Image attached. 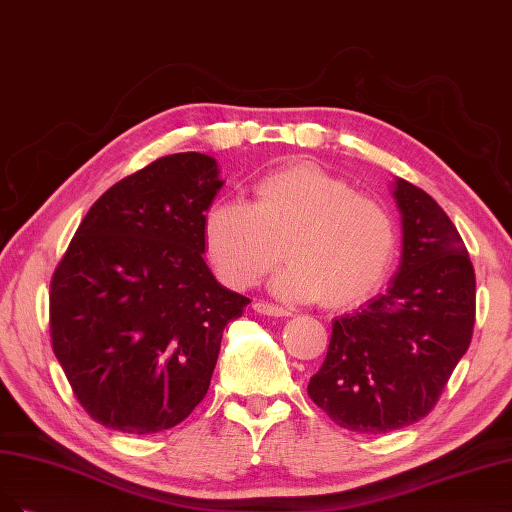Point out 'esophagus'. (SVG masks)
I'll return each instance as SVG.
<instances>
[{"instance_id":"1","label":"esophagus","mask_w":512,"mask_h":512,"mask_svg":"<svg viewBox=\"0 0 512 512\" xmlns=\"http://www.w3.org/2000/svg\"><path fill=\"white\" fill-rule=\"evenodd\" d=\"M253 308H255V312H259V315H268V317H289V310L283 308V306H276V304L255 302Z\"/></svg>"}]
</instances>
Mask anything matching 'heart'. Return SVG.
Returning <instances> with one entry per match:
<instances>
[{
  "mask_svg": "<svg viewBox=\"0 0 512 512\" xmlns=\"http://www.w3.org/2000/svg\"><path fill=\"white\" fill-rule=\"evenodd\" d=\"M253 200H217L204 212L208 261L229 287L249 289L283 261L274 291L287 300L349 308L385 283L398 249L391 210L315 163L259 176Z\"/></svg>",
  "mask_w": 512,
  "mask_h": 512,
  "instance_id": "1",
  "label": "heart"
}]
</instances>
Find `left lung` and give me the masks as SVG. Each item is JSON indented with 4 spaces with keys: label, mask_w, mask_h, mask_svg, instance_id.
I'll use <instances>...</instances> for the list:
<instances>
[{
    "label": "left lung",
    "mask_w": 512,
    "mask_h": 512,
    "mask_svg": "<svg viewBox=\"0 0 512 512\" xmlns=\"http://www.w3.org/2000/svg\"><path fill=\"white\" fill-rule=\"evenodd\" d=\"M402 263L391 287L334 319L308 395L344 430L387 434L430 412L468 351L476 278L466 244L432 195L395 180Z\"/></svg>",
    "instance_id": "left-lung-1"
}]
</instances>
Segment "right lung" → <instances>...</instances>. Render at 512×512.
Returning <instances> with one entry per match:
<instances>
[{
	"label": "right lung",
	"instance_id": "right-lung-1",
	"mask_svg": "<svg viewBox=\"0 0 512 512\" xmlns=\"http://www.w3.org/2000/svg\"><path fill=\"white\" fill-rule=\"evenodd\" d=\"M223 187L217 161L176 153L97 200L51 280V340L89 417L155 434L204 400L223 329L251 300L204 261V212Z\"/></svg>",
	"mask_w": 512,
	"mask_h": 512
}]
</instances>
